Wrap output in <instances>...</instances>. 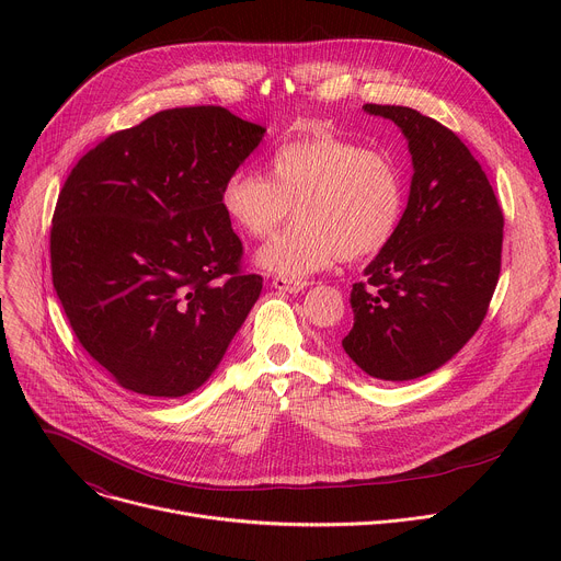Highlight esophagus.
<instances>
[{"mask_svg":"<svg viewBox=\"0 0 561 561\" xmlns=\"http://www.w3.org/2000/svg\"><path fill=\"white\" fill-rule=\"evenodd\" d=\"M273 288L279 293H299L306 288V282L301 279H288V277H275Z\"/></svg>","mask_w":561,"mask_h":561,"instance_id":"esophagus-1","label":"esophagus"}]
</instances>
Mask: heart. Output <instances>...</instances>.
Returning <instances> with one entry per match:
<instances>
[{
    "label": "heart",
    "mask_w": 561,
    "mask_h": 561,
    "mask_svg": "<svg viewBox=\"0 0 561 561\" xmlns=\"http://www.w3.org/2000/svg\"><path fill=\"white\" fill-rule=\"evenodd\" d=\"M224 215L244 234L264 239L297 221L257 253L264 271L301 279L337 257L364 260L390 244L407 210V180L394 159L375 148L317 130L273 150L268 178L232 173L219 193Z\"/></svg>",
    "instance_id": "1"
}]
</instances>
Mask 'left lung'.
Masks as SVG:
<instances>
[{
	"instance_id": "obj_1",
	"label": "left lung",
	"mask_w": 561,
	"mask_h": 561,
	"mask_svg": "<svg viewBox=\"0 0 561 561\" xmlns=\"http://www.w3.org/2000/svg\"><path fill=\"white\" fill-rule=\"evenodd\" d=\"M409 139L413 182L390 244L353 284L342 340L370 377L407 381L446 364L482 327L502 271L504 213L466 144L409 106L366 104Z\"/></svg>"
}]
</instances>
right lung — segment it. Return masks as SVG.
Instances as JSON below:
<instances>
[{"label": "right lung", "mask_w": 561, "mask_h": 561, "mask_svg": "<svg viewBox=\"0 0 561 561\" xmlns=\"http://www.w3.org/2000/svg\"><path fill=\"white\" fill-rule=\"evenodd\" d=\"M264 133L221 106L159 111L66 178L53 286L79 344L126 390L193 392L255 306L264 279L244 273L219 193Z\"/></svg>", "instance_id": "obj_1"}]
</instances>
